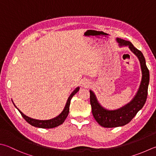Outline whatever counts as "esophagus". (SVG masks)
Listing matches in <instances>:
<instances>
[{
  "mask_svg": "<svg viewBox=\"0 0 156 156\" xmlns=\"http://www.w3.org/2000/svg\"><path fill=\"white\" fill-rule=\"evenodd\" d=\"M90 83L88 81H84V83H83V85L84 86H86V87H87V86H90Z\"/></svg>",
  "mask_w": 156,
  "mask_h": 156,
  "instance_id": "obj_1",
  "label": "esophagus"
}]
</instances>
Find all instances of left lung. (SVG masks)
<instances>
[{
	"label": "left lung",
	"mask_w": 156,
	"mask_h": 156,
	"mask_svg": "<svg viewBox=\"0 0 156 156\" xmlns=\"http://www.w3.org/2000/svg\"><path fill=\"white\" fill-rule=\"evenodd\" d=\"M116 41L119 43L120 48L128 47L130 50L137 57L140 62L142 78L139 89L133 98L128 103L115 110H108L102 107L97 99L94 92L90 90V105L92 106L93 116L96 121L105 128H116L128 124L143 107L147 97L149 72L146 66L143 54L128 41L116 38Z\"/></svg>",
	"instance_id": "obj_1"
}]
</instances>
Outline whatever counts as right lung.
<instances>
[{
    "instance_id": "right-lung-1",
    "label": "right lung",
    "mask_w": 156,
    "mask_h": 156,
    "mask_svg": "<svg viewBox=\"0 0 156 156\" xmlns=\"http://www.w3.org/2000/svg\"><path fill=\"white\" fill-rule=\"evenodd\" d=\"M79 90V87H76L75 89L73 90V92L70 94L68 99H67L65 107H64L63 111H62L60 114H59L58 116L54 117V118L48 119V120L36 119L31 118V117L26 115L23 114L18 108H17L16 106L13 103V101L12 102L15 107H16V108L19 111V112L21 113L22 116L23 117V119H24L27 122L28 124H30L31 126H34V127H37V128H53L57 127V126L63 124V122H64V120L66 119L69 113V107H70V101H71L73 96H74Z\"/></svg>"
}]
</instances>
